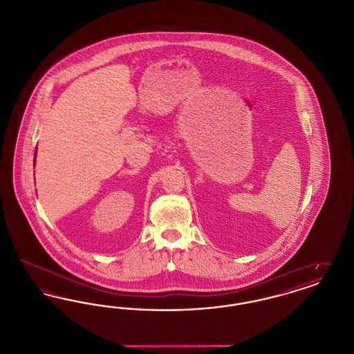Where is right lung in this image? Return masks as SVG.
I'll return each mask as SVG.
<instances>
[{
    "label": "right lung",
    "mask_w": 354,
    "mask_h": 354,
    "mask_svg": "<svg viewBox=\"0 0 354 354\" xmlns=\"http://www.w3.org/2000/svg\"><path fill=\"white\" fill-rule=\"evenodd\" d=\"M35 152H37V150H35ZM34 165H35V153H34Z\"/></svg>",
    "instance_id": "right-lung-1"
}]
</instances>
